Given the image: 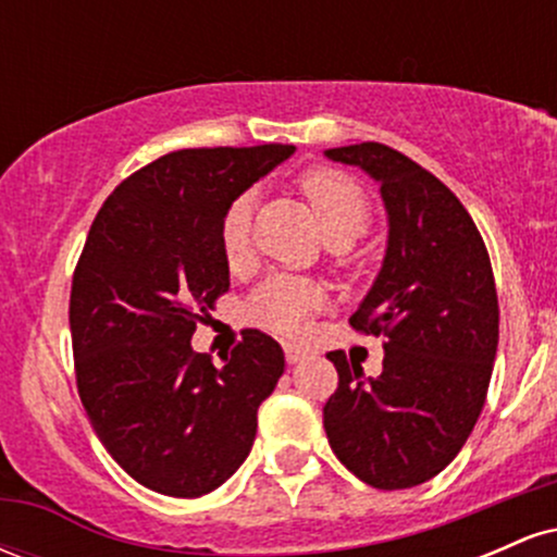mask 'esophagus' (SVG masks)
<instances>
[{
  "label": "esophagus",
  "mask_w": 557,
  "mask_h": 557,
  "mask_svg": "<svg viewBox=\"0 0 557 557\" xmlns=\"http://www.w3.org/2000/svg\"><path fill=\"white\" fill-rule=\"evenodd\" d=\"M283 350H285V359H287V363H300V361L309 359V350L300 348V345L285 343V345H283Z\"/></svg>",
  "instance_id": "34e87169"
}]
</instances>
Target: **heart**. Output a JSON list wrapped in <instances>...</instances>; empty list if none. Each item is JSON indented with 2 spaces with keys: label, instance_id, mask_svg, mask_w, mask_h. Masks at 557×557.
Wrapping results in <instances>:
<instances>
[{
  "label": "heart",
  "instance_id": "1",
  "mask_svg": "<svg viewBox=\"0 0 557 557\" xmlns=\"http://www.w3.org/2000/svg\"><path fill=\"white\" fill-rule=\"evenodd\" d=\"M304 196L314 209L324 238H343L354 243L372 220V207L363 188L354 177L337 170H309L298 181ZM251 212L253 198L243 194L227 203L220 220V248L230 267L246 264L251 253ZM322 304V290L304 277L274 274L264 280L246 300L248 322L277 332V335H298L306 317Z\"/></svg>",
  "mask_w": 557,
  "mask_h": 557
}]
</instances>
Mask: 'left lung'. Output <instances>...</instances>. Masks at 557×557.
<instances>
[{
  "label": "left lung",
  "mask_w": 557,
  "mask_h": 557,
  "mask_svg": "<svg viewBox=\"0 0 557 557\" xmlns=\"http://www.w3.org/2000/svg\"><path fill=\"white\" fill-rule=\"evenodd\" d=\"M380 183L387 251L350 327L382 337L380 376L332 350L337 389L324 432L348 471L376 490L417 487L458 456L487 398L497 354L487 246L443 181L385 144L324 151Z\"/></svg>",
  "instance_id": "8db88e82"
}]
</instances>
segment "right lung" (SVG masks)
<instances>
[{
    "label": "right lung",
    "instance_id": "add662e5",
    "mask_svg": "<svg viewBox=\"0 0 557 557\" xmlns=\"http://www.w3.org/2000/svg\"><path fill=\"white\" fill-rule=\"evenodd\" d=\"M293 151H172L120 183L88 230L70 290L78 395L114 461L162 495L225 484L285 372L280 343L259 330L243 332L222 367L190 337L230 287L220 248L227 203Z\"/></svg>",
    "mask_w": 557,
    "mask_h": 557
}]
</instances>
